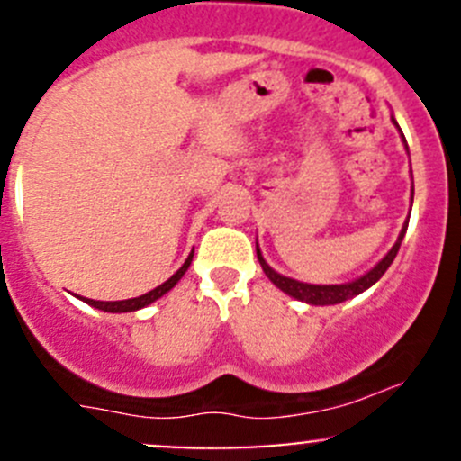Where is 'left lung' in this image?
<instances>
[{
    "mask_svg": "<svg viewBox=\"0 0 461 461\" xmlns=\"http://www.w3.org/2000/svg\"><path fill=\"white\" fill-rule=\"evenodd\" d=\"M406 227L408 225H403L402 234H399L397 243L393 245V249H390V252L385 254V257L381 258L368 274H364V276L357 278V281H352V283H343V285H310V283H301V281H294V278L281 276V274L274 272V269L265 263L263 257H260L258 245H257V257H258L260 267H263L265 276H267L269 281L278 287V290L285 292V294L294 296V299H299V301H305V303H310V305H337V303H343V301L352 299V296L361 294V292L368 290L370 285H375V283L384 276V272L390 267V263H393L394 257H397L399 248H402Z\"/></svg>",
    "mask_w": 461,
    "mask_h": 461,
    "instance_id": "left-lung-1",
    "label": "left lung"
}]
</instances>
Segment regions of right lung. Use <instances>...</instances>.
<instances>
[{
	"instance_id": "1",
	"label": "right lung",
	"mask_w": 461,
	"mask_h": 461,
	"mask_svg": "<svg viewBox=\"0 0 461 461\" xmlns=\"http://www.w3.org/2000/svg\"><path fill=\"white\" fill-rule=\"evenodd\" d=\"M192 258H194V252L189 254V258L185 260L183 267H180L178 272H176L174 276L169 278V281H165L162 285H158L156 290L147 292V294L136 296V299H127V301H93V299H86V303L93 305V308H97V310H104V312H133V310H140V308H144V305H149V303H153L156 299H160L162 294H167V292H169L171 287H174L176 283L180 281V278H183V274L187 272V267L192 265Z\"/></svg>"
}]
</instances>
